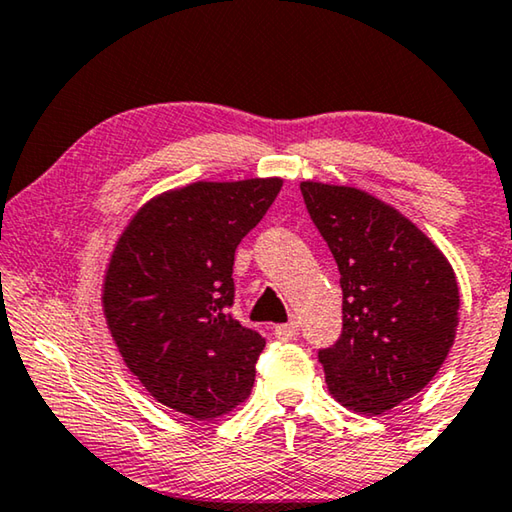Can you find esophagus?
Wrapping results in <instances>:
<instances>
[{
  "label": "esophagus",
  "mask_w": 512,
  "mask_h": 512,
  "mask_svg": "<svg viewBox=\"0 0 512 512\" xmlns=\"http://www.w3.org/2000/svg\"><path fill=\"white\" fill-rule=\"evenodd\" d=\"M273 335H276L280 342H292V340L299 338V324H296V322L278 324L276 329H273Z\"/></svg>",
  "instance_id": "esophagus-1"
}]
</instances>
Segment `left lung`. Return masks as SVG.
<instances>
[{"mask_svg": "<svg viewBox=\"0 0 512 512\" xmlns=\"http://www.w3.org/2000/svg\"><path fill=\"white\" fill-rule=\"evenodd\" d=\"M312 223L340 271L342 333L319 349L347 409L379 416L430 384L451 352L460 289L444 253L365 190L303 181Z\"/></svg>", "mask_w": 512, "mask_h": 512, "instance_id": "8db88e82", "label": "left lung"}]
</instances>
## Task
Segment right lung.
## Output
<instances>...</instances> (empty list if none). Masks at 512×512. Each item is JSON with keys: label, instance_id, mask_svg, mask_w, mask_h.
Returning a JSON list of instances; mask_svg holds the SVG:
<instances>
[{"label": "right lung", "instance_id": "obj_1", "mask_svg": "<svg viewBox=\"0 0 512 512\" xmlns=\"http://www.w3.org/2000/svg\"><path fill=\"white\" fill-rule=\"evenodd\" d=\"M282 179L197 181L149 200L121 232L103 312L128 370L195 421L241 404L266 340L230 315L234 253Z\"/></svg>", "mask_w": 512, "mask_h": 512}]
</instances>
